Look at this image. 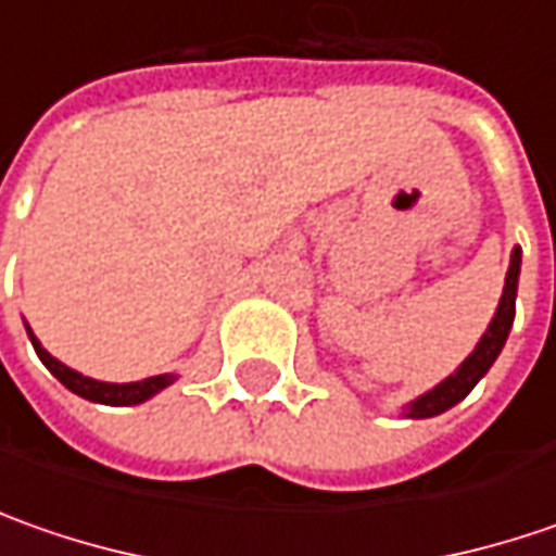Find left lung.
I'll use <instances>...</instances> for the list:
<instances>
[{
	"label": "left lung",
	"mask_w": 556,
	"mask_h": 556,
	"mask_svg": "<svg viewBox=\"0 0 556 556\" xmlns=\"http://www.w3.org/2000/svg\"><path fill=\"white\" fill-rule=\"evenodd\" d=\"M517 281H520V247H517L514 256H510V268H507V278H504V293L502 303H498V312H495L489 331L482 333L477 350L467 355V362H464L452 377H445L437 390H430L427 395L415 399V402L408 405V417L442 415V412H448L452 405H458L460 399L480 383L482 374L492 368V362L502 353L504 340H507L510 325H514V312H517Z\"/></svg>",
	"instance_id": "1"
}]
</instances>
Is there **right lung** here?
<instances>
[{"instance_id": "add662e5", "label": "right lung", "mask_w": 556, "mask_h": 556, "mask_svg": "<svg viewBox=\"0 0 556 556\" xmlns=\"http://www.w3.org/2000/svg\"><path fill=\"white\" fill-rule=\"evenodd\" d=\"M30 333V331H27ZM30 343L36 355L42 358V365L71 390V393L83 395L89 402H101V405H139L144 399H151L154 393H161L163 387H169L176 380V374H157V377H148V380H136V383H101V380H92V377H83L76 374L74 368L61 365L58 358L42 350V343L30 333Z\"/></svg>"}]
</instances>
